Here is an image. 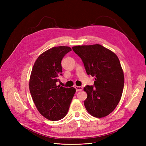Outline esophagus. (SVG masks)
<instances>
[{
  "instance_id": "esophagus-1",
  "label": "esophagus",
  "mask_w": 146,
  "mask_h": 146,
  "mask_svg": "<svg viewBox=\"0 0 146 146\" xmlns=\"http://www.w3.org/2000/svg\"><path fill=\"white\" fill-rule=\"evenodd\" d=\"M75 88L77 91H80L83 90V88L82 86H75Z\"/></svg>"
}]
</instances>
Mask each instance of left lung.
<instances>
[{
	"mask_svg": "<svg viewBox=\"0 0 146 146\" xmlns=\"http://www.w3.org/2000/svg\"><path fill=\"white\" fill-rule=\"evenodd\" d=\"M72 50L80 57L87 74L95 78L94 85L83 89L88 95L84 101L86 110L96 117L108 115L120 101L124 85L118 57L100 44L74 46Z\"/></svg>",
	"mask_w": 146,
	"mask_h": 146,
	"instance_id": "left-lung-1",
	"label": "left lung"
}]
</instances>
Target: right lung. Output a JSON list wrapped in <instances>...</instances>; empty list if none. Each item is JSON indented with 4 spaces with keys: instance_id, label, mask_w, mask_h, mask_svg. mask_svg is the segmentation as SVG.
Instances as JSON below:
<instances>
[{
    "instance_id": "1",
    "label": "right lung",
    "mask_w": 146,
    "mask_h": 146,
    "mask_svg": "<svg viewBox=\"0 0 146 146\" xmlns=\"http://www.w3.org/2000/svg\"><path fill=\"white\" fill-rule=\"evenodd\" d=\"M67 46L52 47L42 53L35 61L31 73L29 89L39 112L50 121L65 117L76 92L74 88L56 85L62 76L61 60L71 51Z\"/></svg>"
}]
</instances>
